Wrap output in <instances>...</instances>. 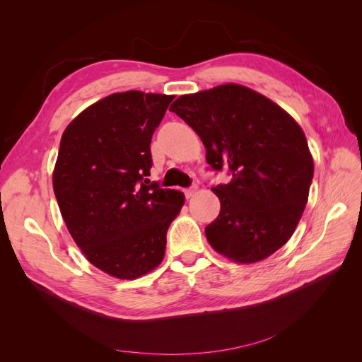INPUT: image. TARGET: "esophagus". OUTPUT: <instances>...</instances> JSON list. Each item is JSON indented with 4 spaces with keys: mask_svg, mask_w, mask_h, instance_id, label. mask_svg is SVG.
<instances>
[{
    "mask_svg": "<svg viewBox=\"0 0 362 362\" xmlns=\"http://www.w3.org/2000/svg\"><path fill=\"white\" fill-rule=\"evenodd\" d=\"M198 192V187H196V185H192V187H189V189H185L184 190V194H185V198H192V196Z\"/></svg>",
    "mask_w": 362,
    "mask_h": 362,
    "instance_id": "esophagus-1",
    "label": "esophagus"
}]
</instances>
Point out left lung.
<instances>
[{"label": "left lung", "instance_id": "1", "mask_svg": "<svg viewBox=\"0 0 362 362\" xmlns=\"http://www.w3.org/2000/svg\"><path fill=\"white\" fill-rule=\"evenodd\" d=\"M170 112L192 127L213 170L231 181L211 190L221 213L205 228L211 247L237 262H257L288 242L308 201L314 161L298 122L240 84L182 95Z\"/></svg>", "mask_w": 362, "mask_h": 362}]
</instances>
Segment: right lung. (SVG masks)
<instances>
[{"label": "right lung", "mask_w": 362, "mask_h": 362, "mask_svg": "<svg viewBox=\"0 0 362 362\" xmlns=\"http://www.w3.org/2000/svg\"><path fill=\"white\" fill-rule=\"evenodd\" d=\"M172 95L128 90L87 107L64 129L52 187L86 258L119 279L163 261L184 194L149 182L151 139Z\"/></svg>", "instance_id": "add662e5"}]
</instances>
